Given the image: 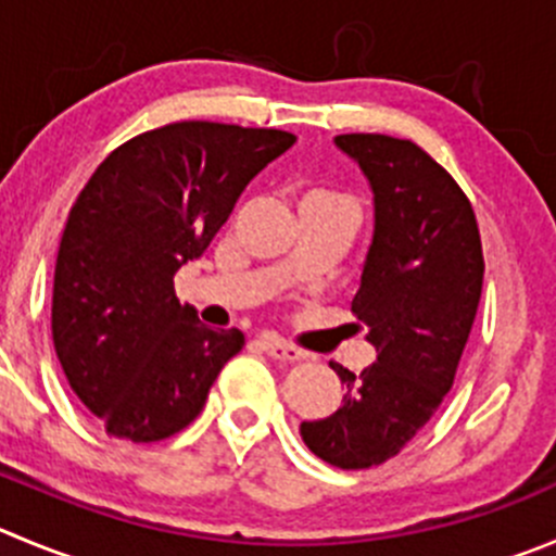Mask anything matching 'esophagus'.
Returning a JSON list of instances; mask_svg holds the SVG:
<instances>
[{
  "instance_id": "esophagus-1",
  "label": "esophagus",
  "mask_w": 556,
  "mask_h": 556,
  "mask_svg": "<svg viewBox=\"0 0 556 556\" xmlns=\"http://www.w3.org/2000/svg\"><path fill=\"white\" fill-rule=\"evenodd\" d=\"M258 346H262L273 361H281V363H294L305 357L303 349L294 346V343L289 341H281V338H275V336H262L258 338Z\"/></svg>"
}]
</instances>
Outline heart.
Returning a JSON list of instances; mask_svg holds the SVG:
<instances>
[{
	"instance_id": "obj_1",
	"label": "heart",
	"mask_w": 556,
	"mask_h": 556,
	"mask_svg": "<svg viewBox=\"0 0 556 556\" xmlns=\"http://www.w3.org/2000/svg\"><path fill=\"white\" fill-rule=\"evenodd\" d=\"M303 202H343V199L336 193H327V190H314V193L305 195Z\"/></svg>"
}]
</instances>
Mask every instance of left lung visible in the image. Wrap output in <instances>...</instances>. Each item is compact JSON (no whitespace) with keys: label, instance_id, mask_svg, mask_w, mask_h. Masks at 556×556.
<instances>
[{"label":"left lung","instance_id":"8db88e82","mask_svg":"<svg viewBox=\"0 0 556 556\" xmlns=\"http://www.w3.org/2000/svg\"><path fill=\"white\" fill-rule=\"evenodd\" d=\"M374 190V242L352 314L368 327L377 363L346 384L341 409L300 426L321 462L368 469L399 456L445 401L483 292V245L456 179L409 139L343 134Z\"/></svg>","mask_w":556,"mask_h":556}]
</instances>
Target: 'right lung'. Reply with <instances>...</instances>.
Masks as SVG:
<instances>
[{
	"mask_svg": "<svg viewBox=\"0 0 556 556\" xmlns=\"http://www.w3.org/2000/svg\"><path fill=\"white\" fill-rule=\"evenodd\" d=\"M294 141L185 119L119 144L84 185L56 253L51 336L67 384L105 433L161 442L182 431L245 346L237 327L210 330L179 305L174 275Z\"/></svg>",
	"mask_w": 556,
	"mask_h": 556,
	"instance_id": "right-lung-1",
	"label": "right lung"
}]
</instances>
